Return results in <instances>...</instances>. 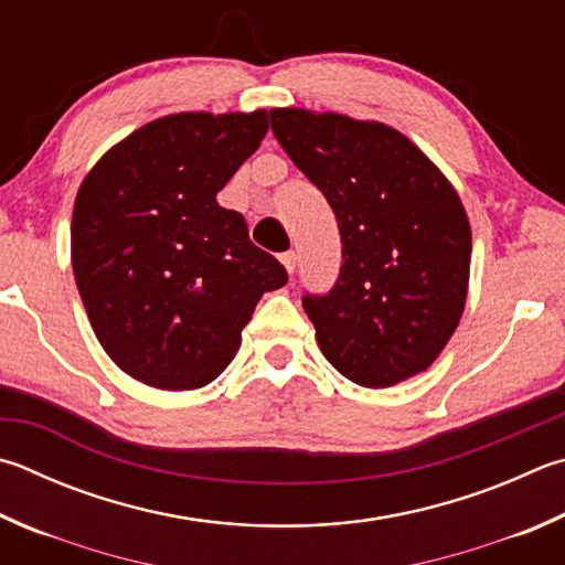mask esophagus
Returning a JSON list of instances; mask_svg holds the SVG:
<instances>
[{
    "label": "esophagus",
    "mask_w": 565,
    "mask_h": 565,
    "mask_svg": "<svg viewBox=\"0 0 565 565\" xmlns=\"http://www.w3.org/2000/svg\"><path fill=\"white\" fill-rule=\"evenodd\" d=\"M296 259H299V256H296V252H284L281 254V264L286 266V271H289V274L296 271Z\"/></svg>",
    "instance_id": "34e87169"
}]
</instances>
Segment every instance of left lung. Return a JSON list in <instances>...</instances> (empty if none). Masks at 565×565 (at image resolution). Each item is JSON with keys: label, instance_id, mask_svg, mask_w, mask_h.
Returning a JSON list of instances; mask_svg holds the SVG:
<instances>
[{"label": "left lung", "instance_id": "1", "mask_svg": "<svg viewBox=\"0 0 565 565\" xmlns=\"http://www.w3.org/2000/svg\"><path fill=\"white\" fill-rule=\"evenodd\" d=\"M269 116L341 232L343 264L331 291L301 296L328 363L365 387L425 371L467 301L471 232L455 188L383 122L303 108Z\"/></svg>", "mask_w": 565, "mask_h": 565}]
</instances>
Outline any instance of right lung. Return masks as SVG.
I'll list each match as a JSON object with an SVG mask.
<instances>
[{
    "instance_id": "obj_1",
    "label": "right lung",
    "mask_w": 565,
    "mask_h": 565,
    "mask_svg": "<svg viewBox=\"0 0 565 565\" xmlns=\"http://www.w3.org/2000/svg\"><path fill=\"white\" fill-rule=\"evenodd\" d=\"M269 116L178 113L108 150L81 184L71 264L100 345L162 390L212 383L237 353L284 264L249 239L217 192L259 148Z\"/></svg>"
}]
</instances>
